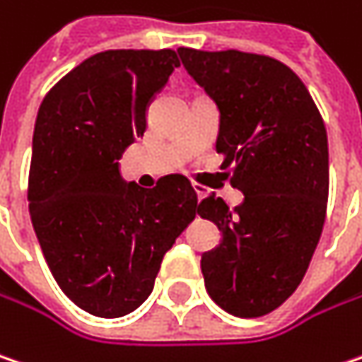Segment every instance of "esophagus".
Wrapping results in <instances>:
<instances>
[{"label":"esophagus","mask_w":362,"mask_h":362,"mask_svg":"<svg viewBox=\"0 0 362 362\" xmlns=\"http://www.w3.org/2000/svg\"><path fill=\"white\" fill-rule=\"evenodd\" d=\"M194 192H197V199H199V202L206 197V190H204V186H199V184H194Z\"/></svg>","instance_id":"obj_1"}]
</instances>
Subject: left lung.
<instances>
[{
	"label": "left lung",
	"instance_id": "8db88e82",
	"mask_svg": "<svg viewBox=\"0 0 362 362\" xmlns=\"http://www.w3.org/2000/svg\"><path fill=\"white\" fill-rule=\"evenodd\" d=\"M186 71L219 108L217 153L244 192L233 211L215 192L199 215L221 242L201 258L211 299L235 317L283 305L305 276L328 202V135L305 83L285 63L242 51L180 47Z\"/></svg>",
	"mask_w": 362,
	"mask_h": 362
}]
</instances>
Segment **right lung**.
Instances as JSON below:
<instances>
[{
	"mask_svg": "<svg viewBox=\"0 0 362 362\" xmlns=\"http://www.w3.org/2000/svg\"><path fill=\"white\" fill-rule=\"evenodd\" d=\"M180 67L172 49L92 54L45 96L34 124L28 201L57 285L98 317L127 315L151 295L163 254L197 217L180 174L156 188L122 180L124 149Z\"/></svg>",
	"mask_w": 362,
	"mask_h": 362,
	"instance_id": "right-lung-1",
	"label": "right lung"
}]
</instances>
